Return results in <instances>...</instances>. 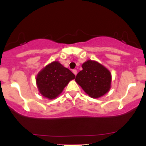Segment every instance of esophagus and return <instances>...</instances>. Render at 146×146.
Returning <instances> with one entry per match:
<instances>
[{
  "label": "esophagus",
  "instance_id": "esophagus-1",
  "mask_svg": "<svg viewBox=\"0 0 146 146\" xmlns=\"http://www.w3.org/2000/svg\"><path fill=\"white\" fill-rule=\"evenodd\" d=\"M73 73H74L75 76H76V75H77V70H76V69H73Z\"/></svg>",
  "mask_w": 146,
  "mask_h": 146
}]
</instances>
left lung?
Wrapping results in <instances>:
<instances>
[{
  "mask_svg": "<svg viewBox=\"0 0 146 146\" xmlns=\"http://www.w3.org/2000/svg\"><path fill=\"white\" fill-rule=\"evenodd\" d=\"M77 74L76 81L89 96L98 98L107 93L111 86V73L106 68L94 61H86Z\"/></svg>",
  "mask_w": 146,
  "mask_h": 146,
  "instance_id": "obj_1",
  "label": "left lung"
}]
</instances>
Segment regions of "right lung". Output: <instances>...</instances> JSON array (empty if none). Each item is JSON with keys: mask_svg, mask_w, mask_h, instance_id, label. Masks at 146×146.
<instances>
[{"mask_svg": "<svg viewBox=\"0 0 146 146\" xmlns=\"http://www.w3.org/2000/svg\"><path fill=\"white\" fill-rule=\"evenodd\" d=\"M76 76L58 61L47 65L36 76V85L40 93L48 99H54L62 92Z\"/></svg>", "mask_w": 146, "mask_h": 146, "instance_id": "obj_1", "label": "right lung"}]
</instances>
